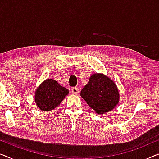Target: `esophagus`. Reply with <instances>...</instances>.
Listing matches in <instances>:
<instances>
[{
	"label": "esophagus",
	"mask_w": 159,
	"mask_h": 159,
	"mask_svg": "<svg viewBox=\"0 0 159 159\" xmlns=\"http://www.w3.org/2000/svg\"><path fill=\"white\" fill-rule=\"evenodd\" d=\"M72 93L73 94H78L79 93V89L77 87H73L72 88Z\"/></svg>",
	"instance_id": "obj_1"
}]
</instances>
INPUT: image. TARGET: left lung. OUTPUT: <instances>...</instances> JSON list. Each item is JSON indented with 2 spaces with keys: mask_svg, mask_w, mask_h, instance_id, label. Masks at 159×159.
<instances>
[{
  "mask_svg": "<svg viewBox=\"0 0 159 159\" xmlns=\"http://www.w3.org/2000/svg\"><path fill=\"white\" fill-rule=\"evenodd\" d=\"M80 96L97 113L103 114L113 110L119 100L114 82L103 74L95 73L80 91Z\"/></svg>",
  "mask_w": 159,
  "mask_h": 159,
  "instance_id": "left-lung-1",
  "label": "left lung"
}]
</instances>
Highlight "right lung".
<instances>
[{
  "label": "right lung",
  "mask_w": 159,
  "mask_h": 159,
  "mask_svg": "<svg viewBox=\"0 0 159 159\" xmlns=\"http://www.w3.org/2000/svg\"><path fill=\"white\" fill-rule=\"evenodd\" d=\"M68 93V90L59 85L56 80L46 79L35 91V103L41 110L50 111L56 108Z\"/></svg>",
  "instance_id": "right-lung-1"
}]
</instances>
